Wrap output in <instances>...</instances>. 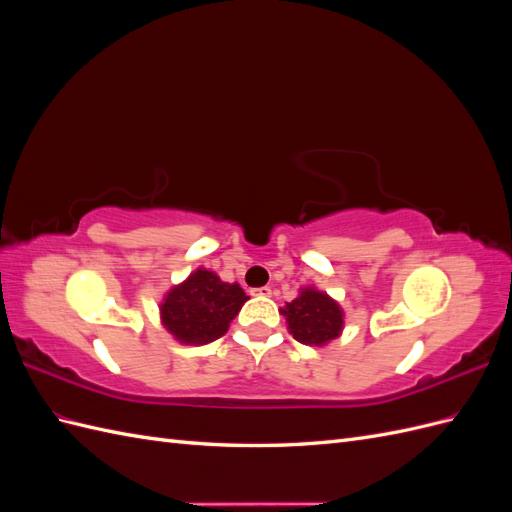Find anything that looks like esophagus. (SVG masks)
I'll return each instance as SVG.
<instances>
[{
    "label": "esophagus",
    "instance_id": "34e87169",
    "mask_svg": "<svg viewBox=\"0 0 512 512\" xmlns=\"http://www.w3.org/2000/svg\"><path fill=\"white\" fill-rule=\"evenodd\" d=\"M252 294H254V297H271L273 290L269 286H262V288H254Z\"/></svg>",
    "mask_w": 512,
    "mask_h": 512
}]
</instances>
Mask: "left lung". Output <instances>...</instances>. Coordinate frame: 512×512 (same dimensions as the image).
Returning a JSON list of instances; mask_svg holds the SVG:
<instances>
[{"label": "left lung", "mask_w": 512, "mask_h": 512, "mask_svg": "<svg viewBox=\"0 0 512 512\" xmlns=\"http://www.w3.org/2000/svg\"><path fill=\"white\" fill-rule=\"evenodd\" d=\"M288 329L305 346H324L342 335L344 309L327 292L303 288L299 297L282 309Z\"/></svg>", "instance_id": "8db88e82"}]
</instances>
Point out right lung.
I'll return each instance as SVG.
<instances>
[{"label": "right lung", "mask_w": 512, "mask_h": 512, "mask_svg": "<svg viewBox=\"0 0 512 512\" xmlns=\"http://www.w3.org/2000/svg\"><path fill=\"white\" fill-rule=\"evenodd\" d=\"M245 301L239 284L222 282L213 271L196 269L188 280L168 290L160 305V318L177 342L203 346L228 331Z\"/></svg>", "instance_id": "1"}]
</instances>
